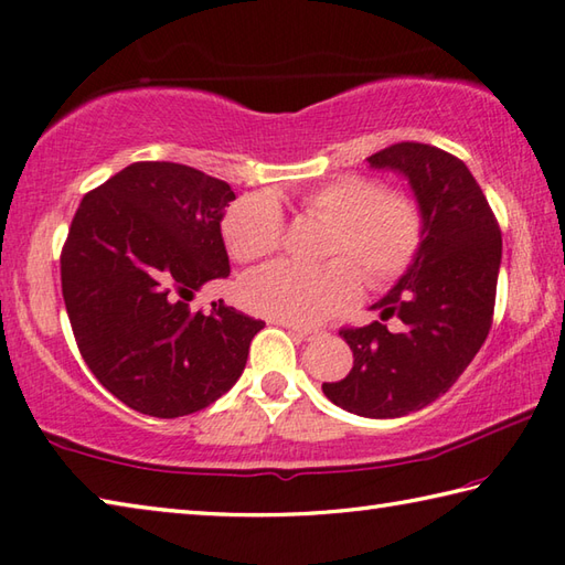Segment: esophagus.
<instances>
[{"instance_id": "1", "label": "esophagus", "mask_w": 565, "mask_h": 565, "mask_svg": "<svg viewBox=\"0 0 565 565\" xmlns=\"http://www.w3.org/2000/svg\"><path fill=\"white\" fill-rule=\"evenodd\" d=\"M284 328H289V333L298 340H313L318 335V330H308V328H298V326H289L284 323Z\"/></svg>"}]
</instances>
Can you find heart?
Returning a JSON list of instances; mask_svg holds the SVG:
<instances>
[{
  "mask_svg": "<svg viewBox=\"0 0 565 565\" xmlns=\"http://www.w3.org/2000/svg\"><path fill=\"white\" fill-rule=\"evenodd\" d=\"M308 217L330 223L323 267L274 262L247 274L239 298L252 313L289 326H316L345 311L360 296V274L372 289H384L412 269L428 232L422 201L408 191H386L374 175H340L306 191ZM286 217L269 193H249L230 205L223 239L242 264L269 257L284 245Z\"/></svg>",
  "mask_w": 565,
  "mask_h": 565,
  "instance_id": "1",
  "label": "heart"
}]
</instances>
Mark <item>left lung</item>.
I'll list each match as a JSON object with an SVG mask.
<instances>
[{"label":"left lung","mask_w":565,"mask_h":565,"mask_svg":"<svg viewBox=\"0 0 565 565\" xmlns=\"http://www.w3.org/2000/svg\"><path fill=\"white\" fill-rule=\"evenodd\" d=\"M404 173L422 201L428 232L399 284L374 308L399 318L340 328L352 350L345 380L323 382L330 402L367 418H396L436 402L478 355L494 316L502 232L468 166L418 141L392 143L367 159Z\"/></svg>","instance_id":"8db88e82"}]
</instances>
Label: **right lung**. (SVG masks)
<instances>
[{"mask_svg":"<svg viewBox=\"0 0 565 565\" xmlns=\"http://www.w3.org/2000/svg\"><path fill=\"white\" fill-rule=\"evenodd\" d=\"M230 185L171 161H137L77 205L61 249V289L77 350L139 414L201 412L239 380L264 328L223 301L191 311L230 262L220 220Z\"/></svg>","mask_w":565,"mask_h":565,"instance_id":"obj_1","label":"right lung"}]
</instances>
